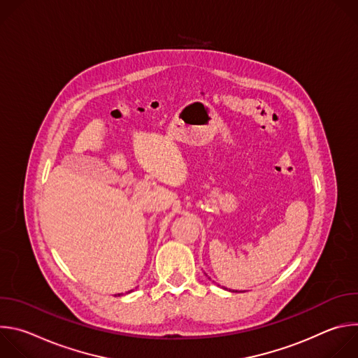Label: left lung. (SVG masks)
I'll return each instance as SVG.
<instances>
[{"instance_id": "left-lung-1", "label": "left lung", "mask_w": 358, "mask_h": 358, "mask_svg": "<svg viewBox=\"0 0 358 358\" xmlns=\"http://www.w3.org/2000/svg\"><path fill=\"white\" fill-rule=\"evenodd\" d=\"M236 292H238V290H236Z\"/></svg>"}]
</instances>
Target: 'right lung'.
Segmentation results:
<instances>
[{"mask_svg":"<svg viewBox=\"0 0 358 358\" xmlns=\"http://www.w3.org/2000/svg\"><path fill=\"white\" fill-rule=\"evenodd\" d=\"M119 296H120V294H119Z\"/></svg>","mask_w":358,"mask_h":358,"instance_id":"right-lung-1","label":"right lung"}]
</instances>
